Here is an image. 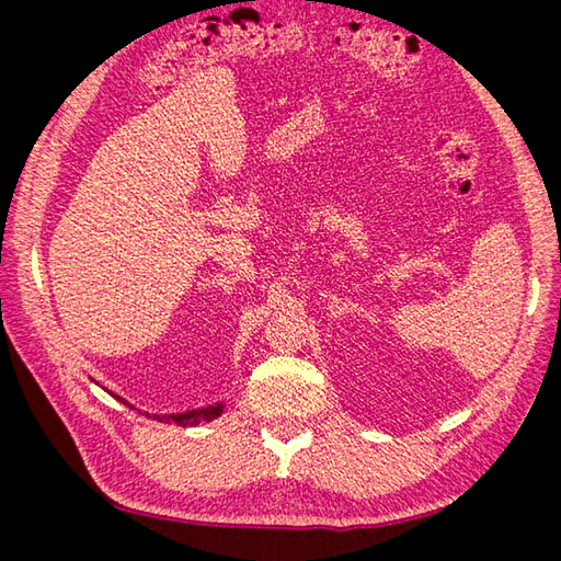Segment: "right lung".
Here are the masks:
<instances>
[{
  "mask_svg": "<svg viewBox=\"0 0 561 561\" xmlns=\"http://www.w3.org/2000/svg\"><path fill=\"white\" fill-rule=\"evenodd\" d=\"M114 398L118 402L128 404L124 398H118V396H114ZM128 407H133V404H128ZM222 412H225V402H215V404L198 407V410H190V412H182V414H161V416L154 414V419L163 421V423H178V426H182V428H190V426H198V423H203V421H213Z\"/></svg>",
  "mask_w": 561,
  "mask_h": 561,
  "instance_id": "obj_1",
  "label": "right lung"
}]
</instances>
